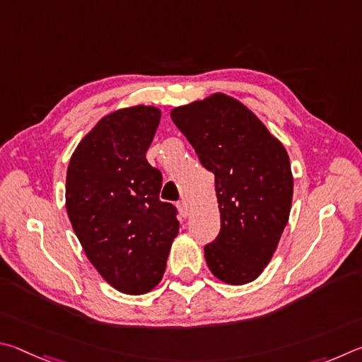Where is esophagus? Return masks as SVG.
<instances>
[{
	"label": "esophagus",
	"mask_w": 362,
	"mask_h": 362,
	"mask_svg": "<svg viewBox=\"0 0 362 362\" xmlns=\"http://www.w3.org/2000/svg\"><path fill=\"white\" fill-rule=\"evenodd\" d=\"M177 210H180V214L182 218H187L189 214H191V210H189V205H187V202L186 200H180L177 202Z\"/></svg>",
	"instance_id": "esophagus-1"
}]
</instances>
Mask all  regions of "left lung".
I'll list each match as a JSON object with an SVG mask.
<instances>
[{"label": "left lung", "mask_w": 362, "mask_h": 362, "mask_svg": "<svg viewBox=\"0 0 362 362\" xmlns=\"http://www.w3.org/2000/svg\"><path fill=\"white\" fill-rule=\"evenodd\" d=\"M171 119L214 175L221 230L205 245L206 264L229 284H246L274 256L293 204L283 144L248 107L227 95L175 107Z\"/></svg>", "instance_id": "8db88e82"}]
</instances>
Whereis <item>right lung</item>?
Listing matches in <instances>:
<instances>
[{"label": "right lung", "instance_id": "1", "mask_svg": "<svg viewBox=\"0 0 362 362\" xmlns=\"http://www.w3.org/2000/svg\"><path fill=\"white\" fill-rule=\"evenodd\" d=\"M160 111L127 107L110 114L74 151L66 210L88 261L125 294L157 286L180 230L176 206L158 199L160 170L146 158Z\"/></svg>", "mask_w": 362, "mask_h": 362}]
</instances>
